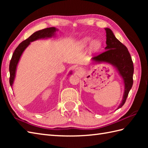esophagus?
I'll return each instance as SVG.
<instances>
[{
	"mask_svg": "<svg viewBox=\"0 0 148 148\" xmlns=\"http://www.w3.org/2000/svg\"><path fill=\"white\" fill-rule=\"evenodd\" d=\"M83 69L81 68V67H77L76 69H75V70H74V71H75V72H76V74H80V73H81V72H83Z\"/></svg>",
	"mask_w": 148,
	"mask_h": 148,
	"instance_id": "34e87169",
	"label": "esophagus"
}]
</instances>
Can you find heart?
Wrapping results in <instances>:
<instances>
[{
    "label": "heart",
    "instance_id": "1",
    "mask_svg": "<svg viewBox=\"0 0 148 148\" xmlns=\"http://www.w3.org/2000/svg\"><path fill=\"white\" fill-rule=\"evenodd\" d=\"M92 38L90 37H84L81 41V45L84 47H86L89 45V43L91 42ZM102 46V42L99 39H93L90 43V48L93 51H97Z\"/></svg>",
    "mask_w": 148,
    "mask_h": 148
}]
</instances>
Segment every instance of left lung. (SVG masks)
Listing matches in <instances>:
<instances>
[{"mask_svg": "<svg viewBox=\"0 0 148 148\" xmlns=\"http://www.w3.org/2000/svg\"><path fill=\"white\" fill-rule=\"evenodd\" d=\"M106 32V51L92 58L93 64L106 63L112 65L121 77L124 85V92L121 103L116 110L124 105L128 93L133 85L134 65L127 47L116 39L112 31L105 28Z\"/></svg>", "mask_w": 148, "mask_h": 148, "instance_id": "left-lung-1", "label": "left lung"}]
</instances>
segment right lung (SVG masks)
Instances as JSON below:
<instances>
[{"mask_svg":"<svg viewBox=\"0 0 148 148\" xmlns=\"http://www.w3.org/2000/svg\"><path fill=\"white\" fill-rule=\"evenodd\" d=\"M57 31H58V29L55 27L46 28V29L37 31V32L32 34L29 38L21 42L17 48H16L13 54H12L10 64H9V72H10L9 83H10L11 88L12 85H13L16 77V73L17 67L21 58V56L25 49L30 45V42L39 39H48L55 37L56 35V32ZM70 74H72V71L69 72L68 76Z\"/></svg>","mask_w":148,"mask_h":148,"instance_id":"1","label":"right lung"}]
</instances>
